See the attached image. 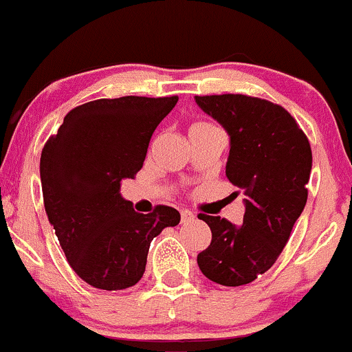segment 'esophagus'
Returning <instances> with one entry per match:
<instances>
[{
	"label": "esophagus",
	"mask_w": 352,
	"mask_h": 352,
	"mask_svg": "<svg viewBox=\"0 0 352 352\" xmlns=\"http://www.w3.org/2000/svg\"><path fill=\"white\" fill-rule=\"evenodd\" d=\"M195 219V213L190 210H181V222H190Z\"/></svg>",
	"instance_id": "34e87169"
}]
</instances>
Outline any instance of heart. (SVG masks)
Returning <instances> with one entry per match:
<instances>
[{"label": "heart", "instance_id": "heart-1", "mask_svg": "<svg viewBox=\"0 0 352 352\" xmlns=\"http://www.w3.org/2000/svg\"><path fill=\"white\" fill-rule=\"evenodd\" d=\"M200 125H210V123H203V122H197V123H193V125H191V129H193V126H200Z\"/></svg>", "mask_w": 352, "mask_h": 352}]
</instances>
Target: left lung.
<instances>
[{
  "label": "left lung",
  "instance_id": "left-lung-1",
  "mask_svg": "<svg viewBox=\"0 0 352 352\" xmlns=\"http://www.w3.org/2000/svg\"><path fill=\"white\" fill-rule=\"evenodd\" d=\"M230 135L226 175L245 195L242 226L200 213L212 242L198 254L208 280L241 286L266 273L305 208L311 149L305 132L281 104L248 95L195 96Z\"/></svg>",
  "mask_w": 352,
  "mask_h": 352
}]
</instances>
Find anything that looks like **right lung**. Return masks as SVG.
Wrapping results in <instances>:
<instances>
[{
	"label": "right lung",
	"mask_w": 352,
	"mask_h": 352,
	"mask_svg": "<svg viewBox=\"0 0 352 352\" xmlns=\"http://www.w3.org/2000/svg\"><path fill=\"white\" fill-rule=\"evenodd\" d=\"M177 96H122L72 108L41 155L43 206L69 266L108 292L139 283L151 241L179 223V212L157 205L139 213L123 200L120 181L135 177L155 126Z\"/></svg>",
	"instance_id": "add662e5"
}]
</instances>
